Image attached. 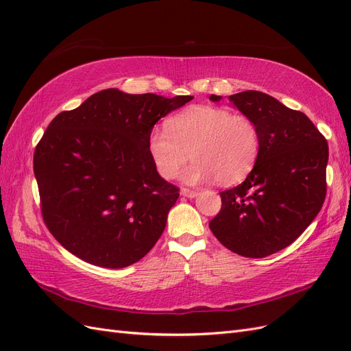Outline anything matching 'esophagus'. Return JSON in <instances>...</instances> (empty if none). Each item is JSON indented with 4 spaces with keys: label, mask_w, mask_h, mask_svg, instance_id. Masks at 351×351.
<instances>
[{
    "label": "esophagus",
    "mask_w": 351,
    "mask_h": 351,
    "mask_svg": "<svg viewBox=\"0 0 351 351\" xmlns=\"http://www.w3.org/2000/svg\"><path fill=\"white\" fill-rule=\"evenodd\" d=\"M180 195H182V196H186V197H190V199H193V197H196V196L199 195V192H197V190L182 189V192H180Z\"/></svg>",
    "instance_id": "obj_1"
}]
</instances>
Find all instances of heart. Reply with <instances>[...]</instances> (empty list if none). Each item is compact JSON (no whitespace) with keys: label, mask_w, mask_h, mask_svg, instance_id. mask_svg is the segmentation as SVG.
I'll return each mask as SVG.
<instances>
[{"label":"heart","mask_w":351,"mask_h":351,"mask_svg":"<svg viewBox=\"0 0 351 351\" xmlns=\"http://www.w3.org/2000/svg\"><path fill=\"white\" fill-rule=\"evenodd\" d=\"M167 130L154 127L147 137V152L158 174L177 177L189 158L195 159L183 180L189 184L215 182L236 184L252 171L261 151V133L249 115L227 108L195 105L165 123Z\"/></svg>","instance_id":"heart-1"}]
</instances>
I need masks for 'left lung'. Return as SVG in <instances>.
Segmentation results:
<instances>
[{"label":"left lung","mask_w":351,"mask_h":351,"mask_svg":"<svg viewBox=\"0 0 351 351\" xmlns=\"http://www.w3.org/2000/svg\"><path fill=\"white\" fill-rule=\"evenodd\" d=\"M228 99L256 123L261 151L246 180L219 193L222 208L209 228L240 256L265 258L290 246L319 214L326 195L328 143L303 112L267 93L246 90Z\"/></svg>","instance_id":"8db88e82"}]
</instances>
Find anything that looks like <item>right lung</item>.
Masks as SVG:
<instances>
[{
	"label": "right lung",
	"mask_w": 351,
	"mask_h": 351,
	"mask_svg": "<svg viewBox=\"0 0 351 351\" xmlns=\"http://www.w3.org/2000/svg\"><path fill=\"white\" fill-rule=\"evenodd\" d=\"M193 97L119 89L60 112L34 155L40 209L62 247L102 268L141 261L161 237L178 189L158 174L147 137Z\"/></svg>",
	"instance_id": "obj_1"
}]
</instances>
